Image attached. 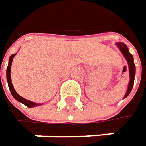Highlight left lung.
I'll return each instance as SVG.
<instances>
[{"label":"left lung","mask_w":146,"mask_h":146,"mask_svg":"<svg viewBox=\"0 0 146 146\" xmlns=\"http://www.w3.org/2000/svg\"><path fill=\"white\" fill-rule=\"evenodd\" d=\"M116 46L119 47V49L120 50V52H122L123 56L125 57V58L127 61L128 63V67H129V82L128 84V88L126 91L125 95L124 97V99L126 98L131 92L132 88L134 86V82H135V65L134 62V58L132 56V54L129 53V49L124 42H117Z\"/></svg>","instance_id":"left-lung-1"}]
</instances>
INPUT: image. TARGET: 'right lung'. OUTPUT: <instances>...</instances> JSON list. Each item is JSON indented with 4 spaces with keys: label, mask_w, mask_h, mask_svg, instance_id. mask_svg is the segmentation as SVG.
I'll use <instances>...</instances> for the list:
<instances>
[{
    "label": "right lung",
    "mask_w": 146,
    "mask_h": 146,
    "mask_svg": "<svg viewBox=\"0 0 146 146\" xmlns=\"http://www.w3.org/2000/svg\"><path fill=\"white\" fill-rule=\"evenodd\" d=\"M17 55V53L15 54H12L10 58H9V62H8V66H7V84H8V86L10 88V91L12 94V96L14 97V99L16 100H17L18 102L22 103L23 104H25L27 107L28 108H33V107H36V106H38V105H41L42 104H37V103H34L33 101H30V100H26L24 98H22L21 96H20L15 90L14 87L12 85V83H11V63H12V60L13 58Z\"/></svg>",
    "instance_id": "right-lung-1"
}]
</instances>
